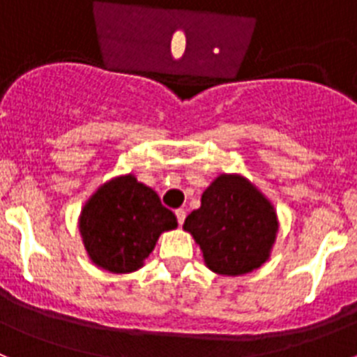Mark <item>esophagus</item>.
I'll return each mask as SVG.
<instances>
[{
    "label": "esophagus",
    "mask_w": 357,
    "mask_h": 357,
    "mask_svg": "<svg viewBox=\"0 0 357 357\" xmlns=\"http://www.w3.org/2000/svg\"><path fill=\"white\" fill-rule=\"evenodd\" d=\"M175 216H176V222H178V225H182V223H184V220H185V211L182 209H176L175 211Z\"/></svg>",
    "instance_id": "34e87169"
}]
</instances>
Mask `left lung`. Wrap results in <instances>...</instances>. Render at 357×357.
<instances>
[{"label":"left lung","instance_id":"left-lung-1","mask_svg":"<svg viewBox=\"0 0 357 357\" xmlns=\"http://www.w3.org/2000/svg\"><path fill=\"white\" fill-rule=\"evenodd\" d=\"M184 230L200 245L207 268L220 275H245L268 261L279 230L272 202L241 175L216 176Z\"/></svg>","mask_w":357,"mask_h":357}]
</instances>
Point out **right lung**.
I'll return each instance as SVG.
<instances>
[{
  "label": "right lung",
  "instance_id": "right-lung-1",
  "mask_svg": "<svg viewBox=\"0 0 357 357\" xmlns=\"http://www.w3.org/2000/svg\"><path fill=\"white\" fill-rule=\"evenodd\" d=\"M80 234L91 261L112 273L143 266L159 236L176 227L175 214L159 195L134 175L116 176L85 202Z\"/></svg>",
  "mask_w": 357,
  "mask_h": 357
}]
</instances>
